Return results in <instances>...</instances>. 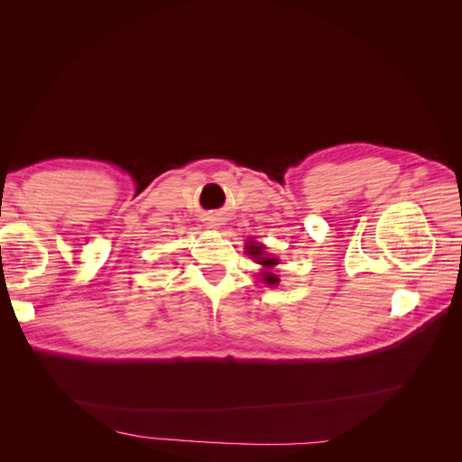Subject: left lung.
Segmentation results:
<instances>
[{"label": "left lung", "mask_w": 462, "mask_h": 462, "mask_svg": "<svg viewBox=\"0 0 462 462\" xmlns=\"http://www.w3.org/2000/svg\"><path fill=\"white\" fill-rule=\"evenodd\" d=\"M246 250H248V254L253 256V258H256V262L260 263V265H263L265 270H262L260 272V275H263L262 279H263V283L265 285H277L279 283V277L275 275V273H272V268L273 265H277L279 263V260L277 258H270V256H265L263 254V246L262 245H254V243H248V246H246Z\"/></svg>", "instance_id": "1"}]
</instances>
